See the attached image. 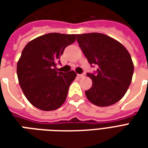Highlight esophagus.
<instances>
[{
    "instance_id": "1",
    "label": "esophagus",
    "mask_w": 148,
    "mask_h": 148,
    "mask_svg": "<svg viewBox=\"0 0 148 148\" xmlns=\"http://www.w3.org/2000/svg\"><path fill=\"white\" fill-rule=\"evenodd\" d=\"M77 76L79 77H85V74H77Z\"/></svg>"
}]
</instances>
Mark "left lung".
Masks as SVG:
<instances>
[{
    "label": "left lung",
    "instance_id": "obj_1",
    "mask_svg": "<svg viewBox=\"0 0 148 148\" xmlns=\"http://www.w3.org/2000/svg\"><path fill=\"white\" fill-rule=\"evenodd\" d=\"M77 41L89 63L97 66L87 76L93 81L85 93L97 106H109L119 101L130 86L134 66L127 49L114 39L101 33L77 35Z\"/></svg>",
    "mask_w": 148,
    "mask_h": 148
}]
</instances>
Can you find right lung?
I'll use <instances>...</instances> for the list:
<instances>
[{"instance_id": "obj_1", "label": "right lung", "mask_w": 148, "mask_h": 148, "mask_svg": "<svg viewBox=\"0 0 148 148\" xmlns=\"http://www.w3.org/2000/svg\"><path fill=\"white\" fill-rule=\"evenodd\" d=\"M75 35L48 33L25 46L17 62L19 83L28 101L43 111L59 108L67 96L76 73L56 71L65 48L75 41Z\"/></svg>"}]
</instances>
